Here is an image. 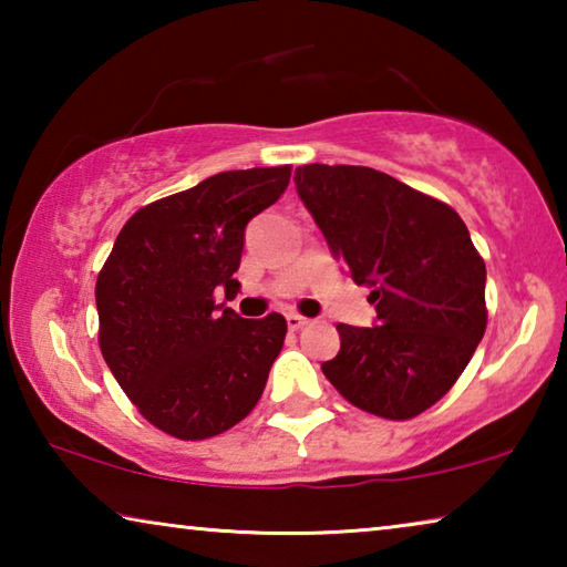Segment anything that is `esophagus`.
<instances>
[{
	"mask_svg": "<svg viewBox=\"0 0 567 567\" xmlns=\"http://www.w3.org/2000/svg\"><path fill=\"white\" fill-rule=\"evenodd\" d=\"M307 322H310V320L302 318V315H297V312L287 315V328H290V330H302Z\"/></svg>",
	"mask_w": 567,
	"mask_h": 567,
	"instance_id": "34e87169",
	"label": "esophagus"
}]
</instances>
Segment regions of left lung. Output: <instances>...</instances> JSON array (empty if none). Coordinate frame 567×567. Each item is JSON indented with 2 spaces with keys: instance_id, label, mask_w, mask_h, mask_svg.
<instances>
[{
  "instance_id": "8db88e82",
  "label": "left lung",
  "mask_w": 567,
  "mask_h": 567,
  "mask_svg": "<svg viewBox=\"0 0 567 567\" xmlns=\"http://www.w3.org/2000/svg\"><path fill=\"white\" fill-rule=\"evenodd\" d=\"M295 187L334 260L370 287L372 328L338 324L322 372L354 408L410 420L445 395L483 340L485 262L453 207L354 165H305Z\"/></svg>"
}]
</instances>
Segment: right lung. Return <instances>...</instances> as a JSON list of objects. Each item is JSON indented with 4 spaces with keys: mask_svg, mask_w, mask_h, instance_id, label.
<instances>
[{
    "mask_svg": "<svg viewBox=\"0 0 567 567\" xmlns=\"http://www.w3.org/2000/svg\"><path fill=\"white\" fill-rule=\"evenodd\" d=\"M290 165L219 172L134 213L97 277L100 350L162 433L205 440L247 417L282 350V315L245 320L237 292L245 227L275 205Z\"/></svg>",
    "mask_w": 567,
    "mask_h": 567,
    "instance_id": "1",
    "label": "right lung"
}]
</instances>
